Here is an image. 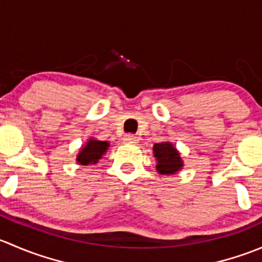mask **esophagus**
<instances>
[{"label":"esophagus","instance_id":"34e87169","mask_svg":"<svg viewBox=\"0 0 262 262\" xmlns=\"http://www.w3.org/2000/svg\"><path fill=\"white\" fill-rule=\"evenodd\" d=\"M125 142H128V143H137L138 142V137L136 136V134H125Z\"/></svg>","mask_w":262,"mask_h":262}]
</instances>
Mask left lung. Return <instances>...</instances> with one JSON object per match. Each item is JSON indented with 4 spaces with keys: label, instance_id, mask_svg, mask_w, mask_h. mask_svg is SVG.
Here are the masks:
<instances>
[{
    "label": "left lung",
    "instance_id": "left-lung-1",
    "mask_svg": "<svg viewBox=\"0 0 262 262\" xmlns=\"http://www.w3.org/2000/svg\"><path fill=\"white\" fill-rule=\"evenodd\" d=\"M155 157L157 158V171L166 175H173L182 167V161L178 150L171 143H157L153 147Z\"/></svg>",
    "mask_w": 262,
    "mask_h": 262
}]
</instances>
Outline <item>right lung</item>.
Masks as SVG:
<instances>
[{"mask_svg": "<svg viewBox=\"0 0 262 262\" xmlns=\"http://www.w3.org/2000/svg\"><path fill=\"white\" fill-rule=\"evenodd\" d=\"M107 147H109L107 142L90 139L86 146L78 153L77 162L83 166L89 165V163H96L101 158V156L106 152Z\"/></svg>", "mask_w": 262, "mask_h": 262, "instance_id": "add662e5", "label": "right lung"}]
</instances>
